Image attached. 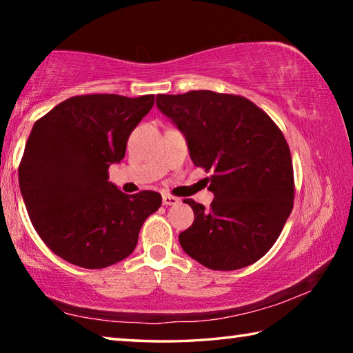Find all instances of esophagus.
Wrapping results in <instances>:
<instances>
[{
  "label": "esophagus",
  "instance_id": "1",
  "mask_svg": "<svg viewBox=\"0 0 353 353\" xmlns=\"http://www.w3.org/2000/svg\"><path fill=\"white\" fill-rule=\"evenodd\" d=\"M162 201H163V205H176V204H179V199L176 198V196H171V194H163Z\"/></svg>",
  "mask_w": 353,
  "mask_h": 353
}]
</instances>
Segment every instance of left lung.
I'll use <instances>...</instances> for the list:
<instances>
[{"label": "left lung", "mask_w": 353, "mask_h": 353, "mask_svg": "<svg viewBox=\"0 0 353 353\" xmlns=\"http://www.w3.org/2000/svg\"><path fill=\"white\" fill-rule=\"evenodd\" d=\"M157 107L188 143L190 157L212 176L210 208L185 199L194 223L179 235L191 259L213 271L260 260L292 210L294 174L282 130L252 101L191 90L157 94Z\"/></svg>", "instance_id": "8db88e82"}]
</instances>
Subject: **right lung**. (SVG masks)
<instances>
[{
  "mask_svg": "<svg viewBox=\"0 0 353 353\" xmlns=\"http://www.w3.org/2000/svg\"><path fill=\"white\" fill-rule=\"evenodd\" d=\"M154 94H81L37 119L19 166L34 229L71 265L101 270L134 252L143 223L162 205L155 191L124 194L109 182Z\"/></svg>",
  "mask_w": 353,
  "mask_h": 353,
  "instance_id": "1",
  "label": "right lung"
}]
</instances>
